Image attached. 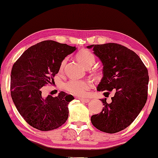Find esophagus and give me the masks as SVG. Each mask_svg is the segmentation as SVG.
<instances>
[{
    "label": "esophagus",
    "instance_id": "1",
    "mask_svg": "<svg viewBox=\"0 0 158 158\" xmlns=\"http://www.w3.org/2000/svg\"><path fill=\"white\" fill-rule=\"evenodd\" d=\"M80 100H81V102H83V103H88L90 101V99L84 98H80Z\"/></svg>",
    "mask_w": 158,
    "mask_h": 158
}]
</instances>
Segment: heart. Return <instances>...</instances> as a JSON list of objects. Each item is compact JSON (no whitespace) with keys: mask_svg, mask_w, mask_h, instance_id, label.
Instances as JSON below:
<instances>
[{"mask_svg":"<svg viewBox=\"0 0 158 158\" xmlns=\"http://www.w3.org/2000/svg\"><path fill=\"white\" fill-rule=\"evenodd\" d=\"M77 59L82 65L85 68H90L94 64L95 56L91 52L85 50L80 51L77 55ZM64 62L65 61H62L60 65V69L63 68ZM91 87V83L89 81H83V80H76L71 79L70 81L64 85V88L70 93V94L77 96H83L87 94L88 90Z\"/></svg>","mask_w":158,"mask_h":158,"instance_id":"heart-1","label":"heart"}]
</instances>
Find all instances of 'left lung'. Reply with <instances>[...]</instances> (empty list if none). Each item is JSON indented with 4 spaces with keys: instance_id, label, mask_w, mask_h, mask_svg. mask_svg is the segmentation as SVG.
<instances>
[{
    "instance_id": "8db88e82",
    "label": "left lung",
    "mask_w": 158,
    "mask_h": 158,
    "mask_svg": "<svg viewBox=\"0 0 158 158\" xmlns=\"http://www.w3.org/2000/svg\"><path fill=\"white\" fill-rule=\"evenodd\" d=\"M94 55L103 64V77L97 86L108 97L114 91L111 102L101 99L104 106L99 114L93 115L91 122L106 133H116L129 126L139 115L148 99V69L139 56L121 44H92Z\"/></svg>"
}]
</instances>
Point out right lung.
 Segmentation results:
<instances>
[{"mask_svg": "<svg viewBox=\"0 0 158 158\" xmlns=\"http://www.w3.org/2000/svg\"><path fill=\"white\" fill-rule=\"evenodd\" d=\"M75 47L52 40L43 41L27 49L13 65L10 96L17 110L30 126L41 131L57 129L68 118L72 95L42 96V88L52 84L62 62Z\"/></svg>", "mask_w": 158, "mask_h": 158, "instance_id": "right-lung-1", "label": "right lung"}]
</instances>
